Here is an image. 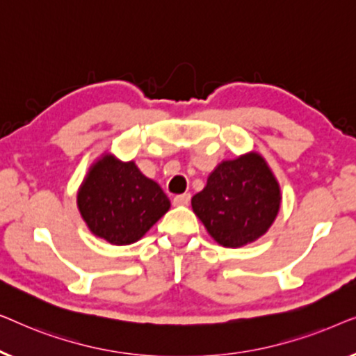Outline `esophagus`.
<instances>
[{"label": "esophagus", "instance_id": "obj_1", "mask_svg": "<svg viewBox=\"0 0 356 356\" xmlns=\"http://www.w3.org/2000/svg\"><path fill=\"white\" fill-rule=\"evenodd\" d=\"M189 201H191V194H189V193L178 194V196L173 197L175 206H188Z\"/></svg>", "mask_w": 356, "mask_h": 356}]
</instances>
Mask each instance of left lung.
I'll return each mask as SVG.
<instances>
[{"label": "left lung", "mask_w": 356, "mask_h": 356, "mask_svg": "<svg viewBox=\"0 0 356 356\" xmlns=\"http://www.w3.org/2000/svg\"><path fill=\"white\" fill-rule=\"evenodd\" d=\"M280 204V184L254 150L222 160L191 199L193 212L209 235L225 248L246 246L266 235Z\"/></svg>", "instance_id": "8db88e82"}]
</instances>
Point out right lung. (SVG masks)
<instances>
[{
	"mask_svg": "<svg viewBox=\"0 0 356 356\" xmlns=\"http://www.w3.org/2000/svg\"><path fill=\"white\" fill-rule=\"evenodd\" d=\"M77 209L95 236L123 246L140 240L170 209V199L133 160L102 154L77 189Z\"/></svg>",
	"mask_w": 356,
	"mask_h": 356,
	"instance_id": "add662e5",
	"label": "right lung"
}]
</instances>
